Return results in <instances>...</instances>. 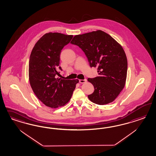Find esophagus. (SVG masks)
<instances>
[{
	"label": "esophagus",
	"instance_id": "1",
	"mask_svg": "<svg viewBox=\"0 0 156 156\" xmlns=\"http://www.w3.org/2000/svg\"><path fill=\"white\" fill-rule=\"evenodd\" d=\"M86 81H87V80H80V83H84L85 82H86Z\"/></svg>",
	"mask_w": 156,
	"mask_h": 156
}]
</instances>
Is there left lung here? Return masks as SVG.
I'll list each match as a JSON object with an SVG mask.
<instances>
[{
	"mask_svg": "<svg viewBox=\"0 0 156 156\" xmlns=\"http://www.w3.org/2000/svg\"><path fill=\"white\" fill-rule=\"evenodd\" d=\"M71 44L85 52L91 67H97L99 76L88 78L94 91L88 98L104 105L113 102L124 88L128 61L122 46L108 34L97 30L74 37Z\"/></svg>",
	"mask_w": 156,
	"mask_h": 156,
	"instance_id": "left-lung-1",
	"label": "left lung"
}]
</instances>
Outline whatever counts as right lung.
Masks as SVG:
<instances>
[{
    "instance_id": "obj_1",
    "label": "right lung",
    "mask_w": 156,
    "mask_h": 156,
    "mask_svg": "<svg viewBox=\"0 0 156 156\" xmlns=\"http://www.w3.org/2000/svg\"><path fill=\"white\" fill-rule=\"evenodd\" d=\"M73 37L59 33L43 35L33 47L30 57L28 77L34 94L43 104L51 108L65 105L71 99L78 80L56 78L62 48Z\"/></svg>"
}]
</instances>
